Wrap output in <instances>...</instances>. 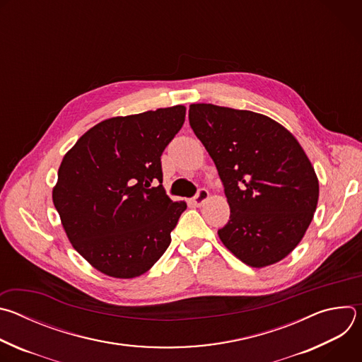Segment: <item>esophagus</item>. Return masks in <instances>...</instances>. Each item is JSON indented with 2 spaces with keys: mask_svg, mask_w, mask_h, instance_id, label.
Returning <instances> with one entry per match:
<instances>
[{
  "mask_svg": "<svg viewBox=\"0 0 362 362\" xmlns=\"http://www.w3.org/2000/svg\"><path fill=\"white\" fill-rule=\"evenodd\" d=\"M208 199H209V192L206 190L204 187H200V189L197 190V193L193 196L192 202H193L194 206H202Z\"/></svg>",
  "mask_w": 362,
  "mask_h": 362,
  "instance_id": "34e87169",
  "label": "esophagus"
}]
</instances>
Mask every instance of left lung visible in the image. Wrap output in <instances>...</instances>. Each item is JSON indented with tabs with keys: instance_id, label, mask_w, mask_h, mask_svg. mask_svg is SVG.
Returning <instances> with one entry per match:
<instances>
[{
	"instance_id": "8db88e82",
	"label": "left lung",
	"mask_w": 362,
	"mask_h": 362,
	"mask_svg": "<svg viewBox=\"0 0 362 362\" xmlns=\"http://www.w3.org/2000/svg\"><path fill=\"white\" fill-rule=\"evenodd\" d=\"M189 123L211 154L230 208L218 230L242 262H279L303 238L320 185L296 139L275 120L247 110L190 105Z\"/></svg>"
}]
</instances>
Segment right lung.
Listing matches in <instances>:
<instances>
[{
  "label": "right lung",
  "instance_id": "obj_1",
  "mask_svg": "<svg viewBox=\"0 0 362 362\" xmlns=\"http://www.w3.org/2000/svg\"><path fill=\"white\" fill-rule=\"evenodd\" d=\"M185 116L173 106L105 120L64 156L53 202L73 247L97 271L136 278L169 247L187 206L166 194L160 158Z\"/></svg>",
  "mask_w": 362,
  "mask_h": 362
}]
</instances>
